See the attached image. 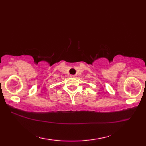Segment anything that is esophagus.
I'll use <instances>...</instances> for the list:
<instances>
[{"instance_id":"obj_1","label":"esophagus","mask_w":146,"mask_h":146,"mask_svg":"<svg viewBox=\"0 0 146 146\" xmlns=\"http://www.w3.org/2000/svg\"><path fill=\"white\" fill-rule=\"evenodd\" d=\"M70 76H71V77H75V75H70Z\"/></svg>"}]
</instances>
